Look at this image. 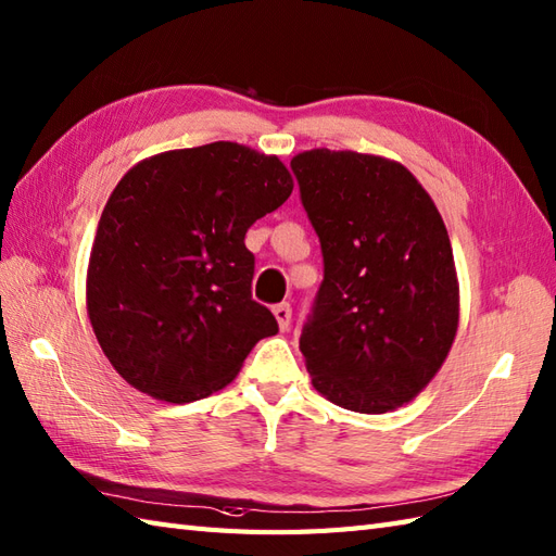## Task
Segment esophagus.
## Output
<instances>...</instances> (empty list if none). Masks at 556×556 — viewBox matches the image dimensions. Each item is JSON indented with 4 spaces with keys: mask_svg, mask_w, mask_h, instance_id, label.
Segmentation results:
<instances>
[{
    "mask_svg": "<svg viewBox=\"0 0 556 556\" xmlns=\"http://www.w3.org/2000/svg\"><path fill=\"white\" fill-rule=\"evenodd\" d=\"M273 313L277 317V325L281 331H287L291 325V305L289 303H279L273 307Z\"/></svg>",
    "mask_w": 556,
    "mask_h": 556,
    "instance_id": "obj_1",
    "label": "esophagus"
}]
</instances>
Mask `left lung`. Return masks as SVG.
I'll use <instances>...</instances> for the list:
<instances>
[{"label": "left lung", "instance_id": "left-lung-1", "mask_svg": "<svg viewBox=\"0 0 556 556\" xmlns=\"http://www.w3.org/2000/svg\"><path fill=\"white\" fill-rule=\"evenodd\" d=\"M325 279L301 331L313 386L381 415L417 397L453 348L459 283L441 213L405 165L357 151L291 161Z\"/></svg>", "mask_w": 556, "mask_h": 556}]
</instances>
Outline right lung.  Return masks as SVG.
<instances>
[{
    "instance_id": "obj_1",
    "label": "right lung",
    "mask_w": 556,
    "mask_h": 556,
    "mask_svg": "<svg viewBox=\"0 0 556 556\" xmlns=\"http://www.w3.org/2000/svg\"><path fill=\"white\" fill-rule=\"evenodd\" d=\"M277 156L235 141L137 163L101 213L87 313L103 355L137 391L191 403L237 377L279 331L253 301L247 231L291 197Z\"/></svg>"
}]
</instances>
